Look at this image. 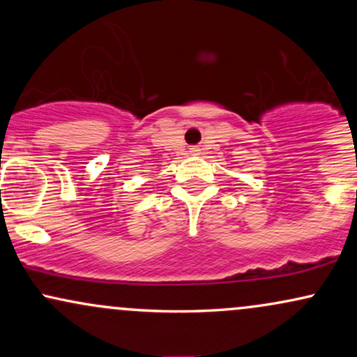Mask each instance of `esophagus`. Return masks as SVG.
Returning <instances> with one entry per match:
<instances>
[{
    "instance_id": "1",
    "label": "esophagus",
    "mask_w": 357,
    "mask_h": 357,
    "mask_svg": "<svg viewBox=\"0 0 357 357\" xmlns=\"http://www.w3.org/2000/svg\"><path fill=\"white\" fill-rule=\"evenodd\" d=\"M190 153H191L192 155H196V154H199V149H198V147H192Z\"/></svg>"
}]
</instances>
